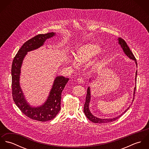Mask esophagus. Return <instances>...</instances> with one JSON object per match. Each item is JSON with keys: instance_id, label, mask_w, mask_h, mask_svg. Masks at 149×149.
I'll use <instances>...</instances> for the list:
<instances>
[{"instance_id": "esophagus-1", "label": "esophagus", "mask_w": 149, "mask_h": 149, "mask_svg": "<svg viewBox=\"0 0 149 149\" xmlns=\"http://www.w3.org/2000/svg\"><path fill=\"white\" fill-rule=\"evenodd\" d=\"M77 82L79 84H83L84 82V80H83V79L82 77H79L77 79Z\"/></svg>"}]
</instances>
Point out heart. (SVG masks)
Masks as SVG:
<instances>
[{
  "label": "heart",
  "mask_w": 149,
  "mask_h": 149,
  "mask_svg": "<svg viewBox=\"0 0 149 149\" xmlns=\"http://www.w3.org/2000/svg\"><path fill=\"white\" fill-rule=\"evenodd\" d=\"M100 52V48L99 46L93 43H89L83 45L77 50L76 57L77 60L80 63H86L95 57ZM73 65H76V63L72 61Z\"/></svg>",
  "instance_id": "heart-1"
}]
</instances>
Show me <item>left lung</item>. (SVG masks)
Returning a JSON list of instances; mask_svg holds the SVG:
<instances>
[{
    "label": "left lung",
    "instance_id": "obj_1",
    "mask_svg": "<svg viewBox=\"0 0 149 149\" xmlns=\"http://www.w3.org/2000/svg\"><path fill=\"white\" fill-rule=\"evenodd\" d=\"M119 43L121 45V46H122V47L125 53L127 56L130 59L135 60V63H136V65L137 66V62L136 61V58H135L134 55L133 54V53H132V52L130 50L129 47L128 46V45H127V43L126 42V41L123 39H122L121 38H120L119 39ZM136 76H137V70L136 71V76H135V81H136ZM135 90H136V86L135 87V89H134V96H135ZM134 98L135 97H134L132 102H134ZM90 99H91V93H90L89 87H88V88L87 89V94H86V96L85 103V104H84V112L85 116H86V118L89 120H91V122H92L93 123H108V122H111L115 121L117 119L119 118L121 116H122V115H123V113H125L127 111V109H129V108L130 107L129 106L127 109L122 115L117 116L116 118H111V119H100V118H96V117L94 116L91 113V112H90V111L89 109V102H90Z\"/></svg>",
    "mask_w": 149,
    "mask_h": 149
}]
</instances>
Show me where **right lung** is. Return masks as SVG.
Wrapping results in <instances>:
<instances>
[{"label":"right lung","mask_w":149,"mask_h":149,"mask_svg":"<svg viewBox=\"0 0 149 149\" xmlns=\"http://www.w3.org/2000/svg\"><path fill=\"white\" fill-rule=\"evenodd\" d=\"M54 35V33L53 32L38 34L24 42L14 58L11 67L12 96L15 104L26 116L40 122H46L54 119L60 111L61 93L69 78L63 76L57 77L45 103L39 107L32 108L26 102L19 85L21 67L23 58L27 52L41 46L46 39Z\"/></svg>","instance_id":"add662e5"}]
</instances>
